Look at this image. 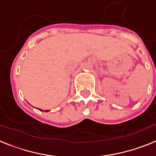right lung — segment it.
I'll use <instances>...</instances> for the list:
<instances>
[{
  "mask_svg": "<svg viewBox=\"0 0 156 156\" xmlns=\"http://www.w3.org/2000/svg\"><path fill=\"white\" fill-rule=\"evenodd\" d=\"M38 109H39L40 111H43V110L41 109V108H38ZM48 111H50V110H46V112H48Z\"/></svg>",
  "mask_w": 156,
  "mask_h": 156,
  "instance_id": "add662e5",
  "label": "right lung"
}]
</instances>
